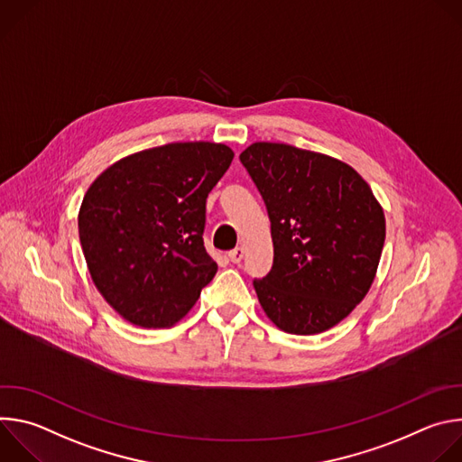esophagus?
<instances>
[{"mask_svg":"<svg viewBox=\"0 0 462 462\" xmlns=\"http://www.w3.org/2000/svg\"><path fill=\"white\" fill-rule=\"evenodd\" d=\"M243 255H245L243 246H236L234 250H230V252H228V257H230V261H232V263H239V261L243 259Z\"/></svg>","mask_w":462,"mask_h":462,"instance_id":"esophagus-1","label":"esophagus"}]
</instances>
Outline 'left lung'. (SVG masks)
I'll use <instances>...</instances> for the list:
<instances>
[{
    "instance_id": "8db88e82",
    "label": "left lung",
    "mask_w": 462,
    "mask_h": 462,
    "mask_svg": "<svg viewBox=\"0 0 462 462\" xmlns=\"http://www.w3.org/2000/svg\"><path fill=\"white\" fill-rule=\"evenodd\" d=\"M265 201L274 263L254 280L257 300L282 331L318 335L365 298L385 239V217L349 164L280 143L239 155Z\"/></svg>"
}]
</instances>
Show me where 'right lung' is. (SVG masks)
I'll return each mask as SVG.
<instances>
[{"instance_id": "right-lung-1", "label": "right lung", "mask_w": 462, "mask_h": 462, "mask_svg": "<svg viewBox=\"0 0 462 462\" xmlns=\"http://www.w3.org/2000/svg\"><path fill=\"white\" fill-rule=\"evenodd\" d=\"M232 159L225 144L171 143L120 159L86 191L79 234L88 269L129 323L171 327L214 280L207 197Z\"/></svg>"}]
</instances>
